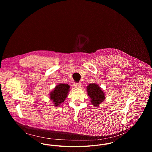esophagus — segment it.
Listing matches in <instances>:
<instances>
[{
  "mask_svg": "<svg viewBox=\"0 0 152 152\" xmlns=\"http://www.w3.org/2000/svg\"><path fill=\"white\" fill-rule=\"evenodd\" d=\"M74 86L76 87V88H81V83H74Z\"/></svg>",
  "mask_w": 152,
  "mask_h": 152,
  "instance_id": "34e87169",
  "label": "esophagus"
}]
</instances>
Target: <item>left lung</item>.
<instances>
[{"mask_svg": "<svg viewBox=\"0 0 152 152\" xmlns=\"http://www.w3.org/2000/svg\"><path fill=\"white\" fill-rule=\"evenodd\" d=\"M87 94L91 99V103L94 107H97L105 99V94L101 88L96 84H90L87 87Z\"/></svg>", "mask_w": 152, "mask_h": 152, "instance_id": "1", "label": "left lung"}]
</instances>
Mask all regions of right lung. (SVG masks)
<instances>
[{"label":"right lung","instance_id":"1","mask_svg":"<svg viewBox=\"0 0 152 152\" xmlns=\"http://www.w3.org/2000/svg\"><path fill=\"white\" fill-rule=\"evenodd\" d=\"M69 87L66 84H60L51 92L50 99L53 102L54 106H59L61 103L64 101L69 91Z\"/></svg>","mask_w":152,"mask_h":152}]
</instances>
